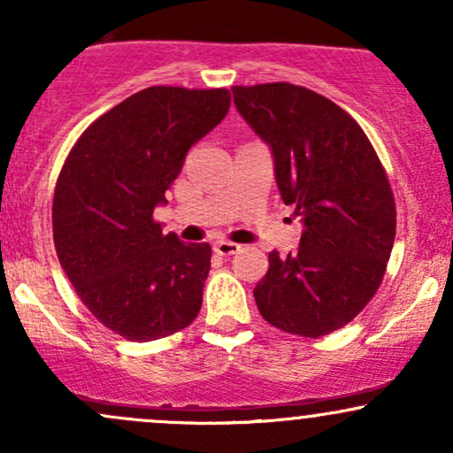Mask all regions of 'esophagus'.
<instances>
[{
  "mask_svg": "<svg viewBox=\"0 0 453 453\" xmlns=\"http://www.w3.org/2000/svg\"><path fill=\"white\" fill-rule=\"evenodd\" d=\"M238 251H241V244H236V242H230V241L215 242V253H217V256L227 257V256H234V253H238Z\"/></svg>",
  "mask_w": 453,
  "mask_h": 453,
  "instance_id": "esophagus-1",
  "label": "esophagus"
}]
</instances>
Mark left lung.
I'll use <instances>...</instances> for the list:
<instances>
[{"label": "left lung", "mask_w": 453, "mask_h": 453, "mask_svg": "<svg viewBox=\"0 0 453 453\" xmlns=\"http://www.w3.org/2000/svg\"><path fill=\"white\" fill-rule=\"evenodd\" d=\"M234 104L273 147L280 197L303 223L300 247L268 253L253 289L259 313L289 334L341 330L372 300L396 236L386 168L356 119L306 87H232Z\"/></svg>", "instance_id": "left-lung-1"}]
</instances>
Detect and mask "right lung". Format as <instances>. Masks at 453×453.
Listing matches in <instances>:
<instances>
[{
  "label": "right lung",
  "mask_w": 453,
  "mask_h": 453,
  "mask_svg": "<svg viewBox=\"0 0 453 453\" xmlns=\"http://www.w3.org/2000/svg\"><path fill=\"white\" fill-rule=\"evenodd\" d=\"M230 102L227 89L149 87L97 117L67 153L53 197L57 257L82 304L123 339H164L200 313L211 244L164 234L153 211Z\"/></svg>",
  "instance_id": "right-lung-1"
}]
</instances>
